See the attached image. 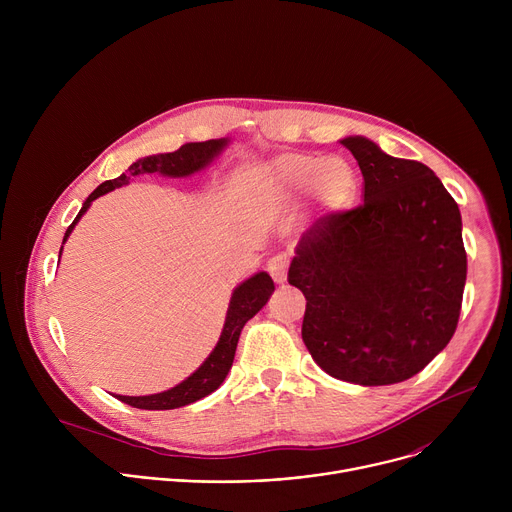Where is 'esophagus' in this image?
<instances>
[{
  "label": "esophagus",
  "instance_id": "obj_1",
  "mask_svg": "<svg viewBox=\"0 0 512 512\" xmlns=\"http://www.w3.org/2000/svg\"><path fill=\"white\" fill-rule=\"evenodd\" d=\"M287 265H289V261H287L285 255H275V257H271V259L267 261V271H269V275L273 277V281H277V283H283V281H285V277H287Z\"/></svg>",
  "mask_w": 512,
  "mask_h": 512
}]
</instances>
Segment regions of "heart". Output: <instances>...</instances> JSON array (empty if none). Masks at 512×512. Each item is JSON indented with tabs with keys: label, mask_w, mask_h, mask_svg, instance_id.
<instances>
[{
	"label": "heart",
	"mask_w": 512,
	"mask_h": 512,
	"mask_svg": "<svg viewBox=\"0 0 512 512\" xmlns=\"http://www.w3.org/2000/svg\"><path fill=\"white\" fill-rule=\"evenodd\" d=\"M263 178L273 188L287 194L310 190L326 212L350 208L360 192L356 168L340 156L318 158L312 154H283L263 170Z\"/></svg>",
	"instance_id": "obj_1"
}]
</instances>
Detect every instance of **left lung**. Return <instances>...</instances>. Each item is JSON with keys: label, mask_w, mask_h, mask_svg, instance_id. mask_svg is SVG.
Returning <instances> with one entry per match:
<instances>
[{"label": "left lung", "mask_w": 512, "mask_h": 512, "mask_svg": "<svg viewBox=\"0 0 512 512\" xmlns=\"http://www.w3.org/2000/svg\"><path fill=\"white\" fill-rule=\"evenodd\" d=\"M364 178V202L302 235L287 281L302 289V338L330 377L381 387L411 379L452 340L466 283L456 200L427 166L340 141Z\"/></svg>", "instance_id": "left-lung-1"}]
</instances>
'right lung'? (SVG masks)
Returning <instances> with one entry per match:
<instances>
[{
    "label": "right lung",
    "instance_id": "right-lung-1",
    "mask_svg": "<svg viewBox=\"0 0 512 512\" xmlns=\"http://www.w3.org/2000/svg\"><path fill=\"white\" fill-rule=\"evenodd\" d=\"M227 145V139H208V141H192V143H184L180 150L172 152V154H160V156H150L137 160L135 164L129 166V174H121L115 180H107L103 182L97 190H93L89 194V198L85 200L81 212L77 214L75 221L66 229L64 233V241L68 239L72 227L79 223V218L87 212V208L91 206V202L123 184L129 182L131 176H141V174H164V176H188L198 172L200 168H204L218 152H221ZM62 241V243H64ZM62 253V247H60ZM273 279L261 271L257 275H253L251 279L243 281L235 291L233 298L229 304V312H227V320H225V328L221 338H218V344L214 346V350L210 352V356L202 362V367L192 373L186 381H182L180 385H176L170 391L164 393H156V395H145V397H125V395H115L119 401L137 407V409H176V407H184L190 405L206 395H210L212 391H216L221 387V383L225 381L227 373L233 367V358H235V350H237V342L241 336L243 326L267 304L269 296L273 294Z\"/></svg>",
    "mask_w": 512,
    "mask_h": 512
}]
</instances>
